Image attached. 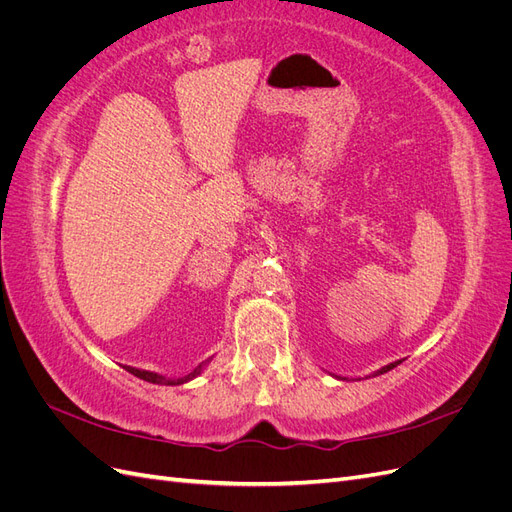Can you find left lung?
I'll use <instances>...</instances> for the list:
<instances>
[{
    "mask_svg": "<svg viewBox=\"0 0 512 512\" xmlns=\"http://www.w3.org/2000/svg\"><path fill=\"white\" fill-rule=\"evenodd\" d=\"M401 361H395V363H391V365H386V367H382L380 371H376V376H380V374H384V371H391L393 367H397Z\"/></svg>",
    "mask_w": 512,
    "mask_h": 512,
    "instance_id": "obj_1",
    "label": "left lung"
}]
</instances>
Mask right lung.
I'll return each instance as SVG.
<instances>
[{"mask_svg":"<svg viewBox=\"0 0 512 512\" xmlns=\"http://www.w3.org/2000/svg\"><path fill=\"white\" fill-rule=\"evenodd\" d=\"M200 367H203V365H198L194 371H190L188 376H183V378H179V380H166L164 376L153 374V371H145V369H136V367H128V365H126V369L130 371V374H134L136 378H141V380L153 382V384H183V382H188V380L196 378V376L200 374Z\"/></svg>","mask_w":512,"mask_h":512,"instance_id":"right-lung-1","label":"right lung"}]
</instances>
